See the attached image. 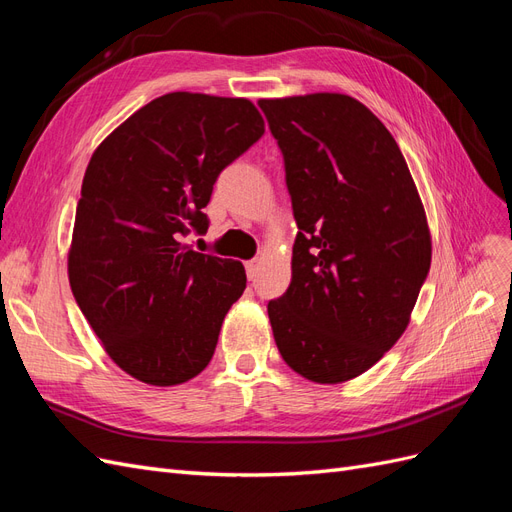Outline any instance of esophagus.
Masks as SVG:
<instances>
[{"label": "esophagus", "mask_w": 512, "mask_h": 512, "mask_svg": "<svg viewBox=\"0 0 512 512\" xmlns=\"http://www.w3.org/2000/svg\"><path fill=\"white\" fill-rule=\"evenodd\" d=\"M245 273H247V280H256L258 260H247V262H245Z\"/></svg>", "instance_id": "1"}]
</instances>
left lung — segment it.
<instances>
[{
	"label": "left lung",
	"mask_w": 512,
	"mask_h": 512,
	"mask_svg": "<svg viewBox=\"0 0 512 512\" xmlns=\"http://www.w3.org/2000/svg\"><path fill=\"white\" fill-rule=\"evenodd\" d=\"M284 156L297 239L292 280L267 305L282 359L337 384L406 331L431 265L416 185L391 132L344 94L260 100Z\"/></svg>",
	"instance_id": "obj_1"
}]
</instances>
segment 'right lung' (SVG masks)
Returning a JSON list of instances; mask_svg holds the SVG:
<instances>
[{
	"label": "right lung",
	"mask_w": 512,
	"mask_h": 512,
	"mask_svg": "<svg viewBox=\"0 0 512 512\" xmlns=\"http://www.w3.org/2000/svg\"><path fill=\"white\" fill-rule=\"evenodd\" d=\"M265 134L245 98L175 91L128 117L94 151L83 177L70 288L108 356L153 386L188 382L218 346L245 290L239 260L185 250L205 235L203 211L222 170Z\"/></svg>",
	"instance_id": "add662e5"
}]
</instances>
